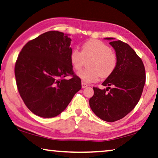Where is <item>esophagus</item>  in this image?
Masks as SVG:
<instances>
[{"label": "esophagus", "mask_w": 158, "mask_h": 158, "mask_svg": "<svg viewBox=\"0 0 158 158\" xmlns=\"http://www.w3.org/2000/svg\"><path fill=\"white\" fill-rule=\"evenodd\" d=\"M81 86H82V88H86V87L88 86V84L82 81L81 82Z\"/></svg>", "instance_id": "esophagus-1"}]
</instances>
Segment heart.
Masks as SVG:
<instances>
[{
    "mask_svg": "<svg viewBox=\"0 0 158 158\" xmlns=\"http://www.w3.org/2000/svg\"><path fill=\"white\" fill-rule=\"evenodd\" d=\"M71 64L76 70L83 67L85 60L91 59L89 63V69H84L77 75L84 82L91 83L102 78L109 77L116 69L118 59L116 53L103 42L97 40H89L82 44L81 52L73 48L69 55Z\"/></svg>",
    "mask_w": 158,
    "mask_h": 158,
    "instance_id": "heart-1",
    "label": "heart"
}]
</instances>
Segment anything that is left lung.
<instances>
[{
    "mask_svg": "<svg viewBox=\"0 0 158 158\" xmlns=\"http://www.w3.org/2000/svg\"><path fill=\"white\" fill-rule=\"evenodd\" d=\"M116 51L118 59L115 71L103 82L106 89L94 87L89 99L92 111L103 121L114 122L123 118L139 102L145 83L143 62L127 43L106 37Z\"/></svg>",
    "mask_w": 158,
    "mask_h": 158,
    "instance_id": "1",
    "label": "left lung"
}]
</instances>
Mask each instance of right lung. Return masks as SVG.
Here are the masks:
<instances>
[{"instance_id":"add662e5","label":"right lung","mask_w":158,"mask_h":158,"mask_svg":"<svg viewBox=\"0 0 158 158\" xmlns=\"http://www.w3.org/2000/svg\"><path fill=\"white\" fill-rule=\"evenodd\" d=\"M71 41L68 35L49 31L28 42L19 54L15 65L18 92L37 116H58L81 89L70 62ZM68 76L72 78L65 80Z\"/></svg>"}]
</instances>
